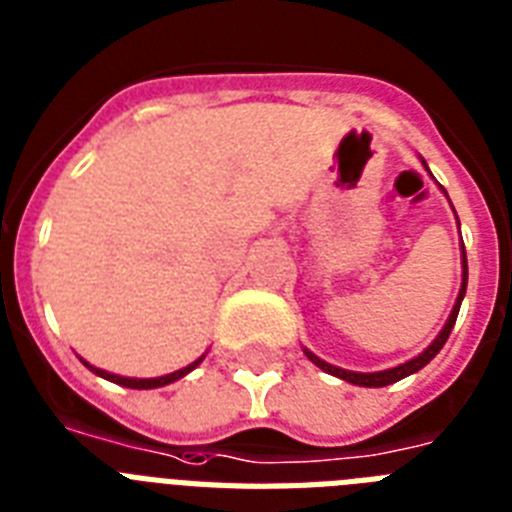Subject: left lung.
<instances>
[{"instance_id": "1", "label": "left lung", "mask_w": 512, "mask_h": 512, "mask_svg": "<svg viewBox=\"0 0 512 512\" xmlns=\"http://www.w3.org/2000/svg\"><path fill=\"white\" fill-rule=\"evenodd\" d=\"M426 167V162H424ZM460 253H463V282H460V293H458V301H455L453 306V314L447 316V324L442 327V332L437 335V340L429 345V348L424 350V353H418L416 358H411V361L400 363V366H395V369H387V371H371V374H361V371H345L340 369V366H332V363L322 361L319 356H314L311 350H303L308 356V361L316 363L319 369L327 371V374H332V377H340L345 379V382L350 384H358V387H387V384L392 382H400V379L411 377V374H416L418 369H424L426 363L432 361L434 356H437L439 350H442V345L447 342V337H450V332H453L455 327V319H458V311H460V303H463V295H466V285H468V261H466V246L460 248Z\"/></svg>"}]
</instances>
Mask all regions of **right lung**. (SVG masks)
Returning <instances> with one entry per match:
<instances>
[{
    "label": "right lung",
    "mask_w": 512,
    "mask_h": 512,
    "mask_svg": "<svg viewBox=\"0 0 512 512\" xmlns=\"http://www.w3.org/2000/svg\"><path fill=\"white\" fill-rule=\"evenodd\" d=\"M201 361H204V356L198 358V361L190 363V366H185V369H177V371H172V374H167V377H156V379L117 377V374H109V371H104V369H96V366H91V363H86V361H83V363H86L88 369L94 371V374H99V377L109 379V382H114V384H122V387H130V390H154V387H164V384H172V382H177V379H183L185 374L196 369Z\"/></svg>",
    "instance_id": "obj_1"
}]
</instances>
